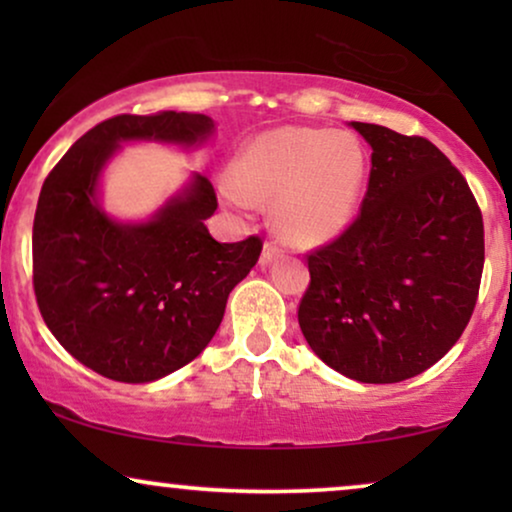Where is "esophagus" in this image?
<instances>
[{
  "label": "esophagus",
  "instance_id": "obj_1",
  "mask_svg": "<svg viewBox=\"0 0 512 512\" xmlns=\"http://www.w3.org/2000/svg\"><path fill=\"white\" fill-rule=\"evenodd\" d=\"M279 254H282V247H279L277 242L268 240L263 244V251H261V265H270Z\"/></svg>",
  "mask_w": 512,
  "mask_h": 512
}]
</instances>
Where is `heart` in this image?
I'll return each mask as SVG.
<instances>
[{
  "mask_svg": "<svg viewBox=\"0 0 512 512\" xmlns=\"http://www.w3.org/2000/svg\"><path fill=\"white\" fill-rule=\"evenodd\" d=\"M366 160L347 135L317 128H277L244 146L221 193L237 209L275 202L279 233L293 244L333 240L352 221Z\"/></svg>",
  "mask_w": 512,
  "mask_h": 512,
  "instance_id": "1",
  "label": "heart"
}]
</instances>
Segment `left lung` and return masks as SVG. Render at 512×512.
Segmentation results:
<instances>
[{"mask_svg":"<svg viewBox=\"0 0 512 512\" xmlns=\"http://www.w3.org/2000/svg\"><path fill=\"white\" fill-rule=\"evenodd\" d=\"M370 144L361 212L307 254L298 305L307 345L366 384L424 373L471 321L485 265V226L464 174L429 139L352 123Z\"/></svg>","mask_w":512,"mask_h":512,"instance_id":"obj_1","label":"left lung"}]
</instances>
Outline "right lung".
<instances>
[{"label": "right lung", "instance_id": "right-lung-1", "mask_svg": "<svg viewBox=\"0 0 512 512\" xmlns=\"http://www.w3.org/2000/svg\"><path fill=\"white\" fill-rule=\"evenodd\" d=\"M205 114H121L88 130L41 186L32 228V284L55 340L95 373L142 384L191 363L214 338L230 291L263 240L216 242L205 219L219 207L207 177L146 223H118L97 205V179L118 142L193 146L212 135Z\"/></svg>", "mask_w": 512, "mask_h": 512}]
</instances>
